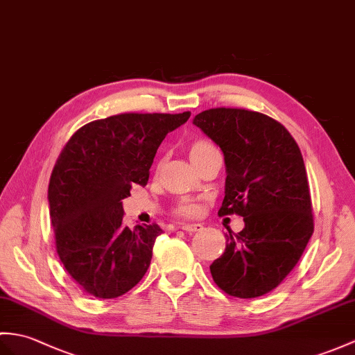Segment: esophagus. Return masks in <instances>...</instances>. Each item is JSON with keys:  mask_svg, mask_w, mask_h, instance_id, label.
I'll return each mask as SVG.
<instances>
[{"mask_svg": "<svg viewBox=\"0 0 355 355\" xmlns=\"http://www.w3.org/2000/svg\"><path fill=\"white\" fill-rule=\"evenodd\" d=\"M178 228H181L183 232H187V233H195L202 230V225L201 224H180Z\"/></svg>", "mask_w": 355, "mask_h": 355, "instance_id": "1", "label": "esophagus"}]
</instances>
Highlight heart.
Instances as JSON below:
<instances>
[{
	"mask_svg": "<svg viewBox=\"0 0 355 355\" xmlns=\"http://www.w3.org/2000/svg\"><path fill=\"white\" fill-rule=\"evenodd\" d=\"M213 148L215 146H213L209 140H196V142H193V145L191 148V159L193 160L196 157H200V155L213 150ZM198 211H200V207H198L195 202L189 201V200H181L177 205V213L184 218H192L196 215Z\"/></svg>",
	"mask_w": 355,
	"mask_h": 355,
	"instance_id": "heart-1",
	"label": "heart"
}]
</instances>
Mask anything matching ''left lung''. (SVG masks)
Returning <instances> with one entry per match:
<instances>
[{
    "instance_id": "obj_1",
    "label": "left lung",
    "mask_w": 355,
    "mask_h": 355,
    "mask_svg": "<svg viewBox=\"0 0 355 355\" xmlns=\"http://www.w3.org/2000/svg\"><path fill=\"white\" fill-rule=\"evenodd\" d=\"M193 123L225 157L218 215L245 222L241 233L225 234V251L210 266L213 282L236 298H257L291 274L315 230L300 146L278 121L246 109H209Z\"/></svg>"
}]
</instances>
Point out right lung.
Returning <instances> with one entry per match:
<instances>
[{
    "label": "right lung",
    "mask_w": 355,
    "mask_h": 355,
    "mask_svg": "<svg viewBox=\"0 0 355 355\" xmlns=\"http://www.w3.org/2000/svg\"><path fill=\"white\" fill-rule=\"evenodd\" d=\"M191 112L121 113L78 128L57 159L48 186L49 220L63 268L81 289L118 298L144 278L157 224H122V200L146 186L163 139Z\"/></svg>",
    "instance_id": "obj_1"
}]
</instances>
